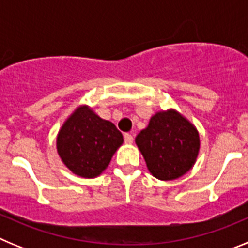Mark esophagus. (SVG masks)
Listing matches in <instances>:
<instances>
[{
	"instance_id": "1",
	"label": "esophagus",
	"mask_w": 248,
	"mask_h": 248,
	"mask_svg": "<svg viewBox=\"0 0 248 248\" xmlns=\"http://www.w3.org/2000/svg\"><path fill=\"white\" fill-rule=\"evenodd\" d=\"M124 140H125L126 144H131V143H133V140H134V138H133V135H131V134L126 133V134L124 135Z\"/></svg>"
}]
</instances>
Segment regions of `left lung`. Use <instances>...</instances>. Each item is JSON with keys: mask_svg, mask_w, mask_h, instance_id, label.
Returning a JSON list of instances; mask_svg holds the SVG:
<instances>
[{"mask_svg": "<svg viewBox=\"0 0 248 248\" xmlns=\"http://www.w3.org/2000/svg\"><path fill=\"white\" fill-rule=\"evenodd\" d=\"M135 143L151 175L164 181L185 175L196 163L200 150L198 129L175 109L154 114Z\"/></svg>", "mask_w": 248, "mask_h": 248, "instance_id": "8db88e82", "label": "left lung"}]
</instances>
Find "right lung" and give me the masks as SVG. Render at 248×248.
<instances>
[{"mask_svg":"<svg viewBox=\"0 0 248 248\" xmlns=\"http://www.w3.org/2000/svg\"><path fill=\"white\" fill-rule=\"evenodd\" d=\"M123 141L113 123L102 119L88 105H79L59 129L57 151L73 174L93 179L108 168Z\"/></svg>","mask_w":248,"mask_h":248,"instance_id":"1","label":"right lung"}]
</instances>
